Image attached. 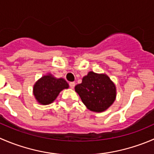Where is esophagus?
Instances as JSON below:
<instances>
[{
    "instance_id": "obj_1",
    "label": "esophagus",
    "mask_w": 154,
    "mask_h": 154,
    "mask_svg": "<svg viewBox=\"0 0 154 154\" xmlns=\"http://www.w3.org/2000/svg\"><path fill=\"white\" fill-rule=\"evenodd\" d=\"M69 86L71 89H74V86H75V83H74V82H71V83H69Z\"/></svg>"
}]
</instances>
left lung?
Segmentation results:
<instances>
[{
	"label": "left lung",
	"instance_id": "1",
	"mask_svg": "<svg viewBox=\"0 0 154 154\" xmlns=\"http://www.w3.org/2000/svg\"><path fill=\"white\" fill-rule=\"evenodd\" d=\"M83 104L89 110L102 112L113 103L117 95L116 86L108 76L89 71L82 83L75 86Z\"/></svg>",
	"mask_w": 154,
	"mask_h": 154
}]
</instances>
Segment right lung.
I'll return each instance as SVG.
<instances>
[{"instance_id":"1","label":"right lung","mask_w":154,"mask_h":154,"mask_svg":"<svg viewBox=\"0 0 154 154\" xmlns=\"http://www.w3.org/2000/svg\"><path fill=\"white\" fill-rule=\"evenodd\" d=\"M68 87V83L63 78H56L49 74L36 82L33 92L40 104L47 105L54 101L61 91Z\"/></svg>"}]
</instances>
